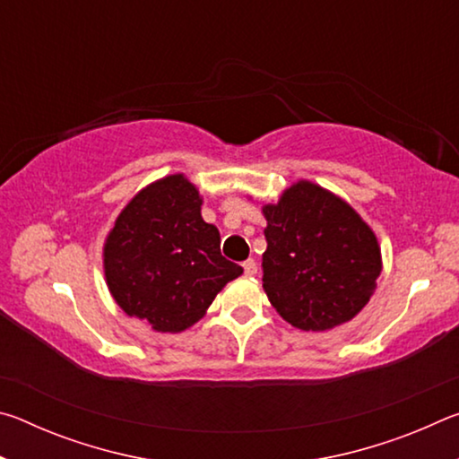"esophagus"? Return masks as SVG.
<instances>
[{
	"label": "esophagus",
	"mask_w": 459,
	"mask_h": 459,
	"mask_svg": "<svg viewBox=\"0 0 459 459\" xmlns=\"http://www.w3.org/2000/svg\"><path fill=\"white\" fill-rule=\"evenodd\" d=\"M243 269H245V275H255L257 273V263H255V259H247L243 263Z\"/></svg>",
	"instance_id": "34e87169"
}]
</instances>
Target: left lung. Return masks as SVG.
Segmentation results:
<instances>
[{
    "instance_id": "1",
    "label": "left lung",
    "mask_w": 459,
    "mask_h": 459,
    "mask_svg": "<svg viewBox=\"0 0 459 459\" xmlns=\"http://www.w3.org/2000/svg\"><path fill=\"white\" fill-rule=\"evenodd\" d=\"M263 214V290L279 316L306 332L352 320L380 275V248L367 222L312 182L291 186Z\"/></svg>"
}]
</instances>
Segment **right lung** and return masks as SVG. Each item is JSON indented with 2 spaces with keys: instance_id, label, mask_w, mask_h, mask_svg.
Instances as JSON below:
<instances>
[{
  "instance_id": "right-lung-1",
  "label": "right lung",
  "mask_w": 459,
  "mask_h": 459,
  "mask_svg": "<svg viewBox=\"0 0 459 459\" xmlns=\"http://www.w3.org/2000/svg\"><path fill=\"white\" fill-rule=\"evenodd\" d=\"M200 204L182 174L168 176L123 208L107 238L108 291L123 312L158 332L190 328L243 273L221 255V232L202 221Z\"/></svg>"
}]
</instances>
